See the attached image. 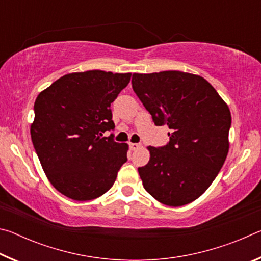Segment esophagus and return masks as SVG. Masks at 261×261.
Wrapping results in <instances>:
<instances>
[{
    "instance_id": "1",
    "label": "esophagus",
    "mask_w": 261,
    "mask_h": 261,
    "mask_svg": "<svg viewBox=\"0 0 261 261\" xmlns=\"http://www.w3.org/2000/svg\"><path fill=\"white\" fill-rule=\"evenodd\" d=\"M129 146H130V148L132 149V151H136V149H138L141 146V145L138 144V143H130Z\"/></svg>"
}]
</instances>
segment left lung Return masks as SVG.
Returning <instances> with one entry per match:
<instances>
[{
  "label": "left lung",
  "instance_id": "left-lung-1",
  "mask_svg": "<svg viewBox=\"0 0 261 261\" xmlns=\"http://www.w3.org/2000/svg\"><path fill=\"white\" fill-rule=\"evenodd\" d=\"M132 88L154 124H167L171 131L169 143L149 146L148 163L138 168L144 188L165 205L190 204L208 189L226 161L230 110L197 74L134 73Z\"/></svg>",
  "mask_w": 261,
  "mask_h": 261
}]
</instances>
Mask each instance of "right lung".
<instances>
[{
    "label": "right lung",
    "mask_w": 261,
    "mask_h": 261,
    "mask_svg": "<svg viewBox=\"0 0 261 261\" xmlns=\"http://www.w3.org/2000/svg\"><path fill=\"white\" fill-rule=\"evenodd\" d=\"M131 73L101 70L73 72L38 95L31 138L47 178L73 200L102 196L126 162L127 145L116 143L110 103L130 83Z\"/></svg>",
    "instance_id": "obj_1"
}]
</instances>
